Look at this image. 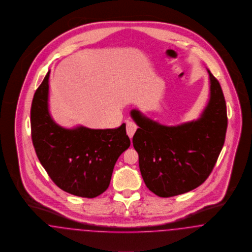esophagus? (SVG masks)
Wrapping results in <instances>:
<instances>
[{
    "instance_id": "obj_1",
    "label": "esophagus",
    "mask_w": 252,
    "mask_h": 252,
    "mask_svg": "<svg viewBox=\"0 0 252 252\" xmlns=\"http://www.w3.org/2000/svg\"><path fill=\"white\" fill-rule=\"evenodd\" d=\"M136 129H137V125L133 121H128L127 122L126 132H127V134L130 136V138H132L133 133L136 131Z\"/></svg>"
}]
</instances>
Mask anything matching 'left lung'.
<instances>
[{"instance_id": "8db88e82", "label": "left lung", "mask_w": 252, "mask_h": 252, "mask_svg": "<svg viewBox=\"0 0 252 252\" xmlns=\"http://www.w3.org/2000/svg\"><path fill=\"white\" fill-rule=\"evenodd\" d=\"M210 76V99L198 120L176 126L161 125L131 112L139 127L132 137L147 188L160 197H172L203 184L225 142V97L219 81Z\"/></svg>"}]
</instances>
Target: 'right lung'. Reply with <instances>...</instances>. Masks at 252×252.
Listing matches in <instances>:
<instances>
[{"mask_svg":"<svg viewBox=\"0 0 252 252\" xmlns=\"http://www.w3.org/2000/svg\"><path fill=\"white\" fill-rule=\"evenodd\" d=\"M49 75L50 71L36 90L30 112L37 157L60 189L76 196L96 197L108 189L117 160L131 145L126 124L104 130L58 125L48 109Z\"/></svg>","mask_w":252,"mask_h":252,"instance_id":"right-lung-1","label":"right lung"}]
</instances>
